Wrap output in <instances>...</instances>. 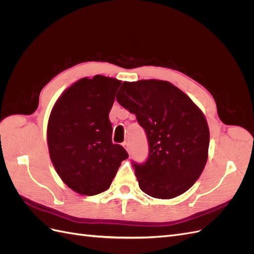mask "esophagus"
I'll return each instance as SVG.
<instances>
[{"instance_id": "obj_1", "label": "esophagus", "mask_w": 254, "mask_h": 254, "mask_svg": "<svg viewBox=\"0 0 254 254\" xmlns=\"http://www.w3.org/2000/svg\"><path fill=\"white\" fill-rule=\"evenodd\" d=\"M122 145H123V147H124L127 150V152L130 153V145H129V143L128 142H124Z\"/></svg>"}]
</instances>
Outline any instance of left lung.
Listing matches in <instances>:
<instances>
[{"instance_id":"1","label":"left lung","mask_w":254,"mask_h":254,"mask_svg":"<svg viewBox=\"0 0 254 254\" xmlns=\"http://www.w3.org/2000/svg\"><path fill=\"white\" fill-rule=\"evenodd\" d=\"M117 101L147 134L148 159L133 164L140 189L159 199L186 193L207 160L210 130L202 111L179 88L158 79L124 81Z\"/></svg>"}]
</instances>
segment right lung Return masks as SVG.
<instances>
[{
	"mask_svg": "<svg viewBox=\"0 0 254 254\" xmlns=\"http://www.w3.org/2000/svg\"><path fill=\"white\" fill-rule=\"evenodd\" d=\"M122 81L95 75L64 91L51 111L48 146L59 177L76 193L93 196L108 190L128 153L112 143L109 112Z\"/></svg>",
	"mask_w": 254,
	"mask_h": 254,
	"instance_id": "right-lung-1",
	"label": "right lung"
}]
</instances>
